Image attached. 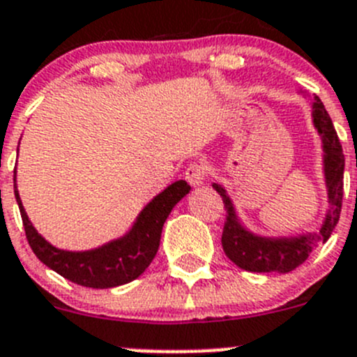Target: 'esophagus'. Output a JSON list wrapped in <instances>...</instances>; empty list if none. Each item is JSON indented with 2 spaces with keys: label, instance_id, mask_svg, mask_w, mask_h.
<instances>
[{
  "label": "esophagus",
  "instance_id": "obj_1",
  "mask_svg": "<svg viewBox=\"0 0 357 357\" xmlns=\"http://www.w3.org/2000/svg\"><path fill=\"white\" fill-rule=\"evenodd\" d=\"M207 171H209V169H207L206 162H192L185 171L186 181L192 186L204 185V181H206L207 178Z\"/></svg>",
  "mask_w": 357,
  "mask_h": 357
}]
</instances>
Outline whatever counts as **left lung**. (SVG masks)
Wrapping results in <instances>:
<instances>
[{"label":"left lung","instance_id":"left-lung-1","mask_svg":"<svg viewBox=\"0 0 357 357\" xmlns=\"http://www.w3.org/2000/svg\"><path fill=\"white\" fill-rule=\"evenodd\" d=\"M312 116L314 126L323 137L324 176H326L328 185V202H330V211H328L323 227L317 234H307L289 238L256 237L238 223L234 204H231L227 192L220 185H213L223 199L225 211H227L223 235H221L223 251L235 265L244 268V271L279 272V274L295 271L296 266L302 265L309 258V255L317 244L326 242L330 238L331 231L337 227L342 211V197H344V151H342V144L333 122H331L326 108L317 96H314Z\"/></svg>","mask_w":357,"mask_h":357}]
</instances>
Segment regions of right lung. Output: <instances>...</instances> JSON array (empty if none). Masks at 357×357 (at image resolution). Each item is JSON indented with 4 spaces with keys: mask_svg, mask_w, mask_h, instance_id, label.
<instances>
[{
    "mask_svg": "<svg viewBox=\"0 0 357 357\" xmlns=\"http://www.w3.org/2000/svg\"><path fill=\"white\" fill-rule=\"evenodd\" d=\"M13 188L26 238L38 259L68 281L96 289L127 284L146 271L160 245L165 220L172 207L190 192V185L183 179L172 183L141 211L132 230L126 237L116 238L92 251L73 252L54 248L34 230L20 202L17 186L13 185Z\"/></svg>",
    "mask_w": 357,
    "mask_h": 357,
    "instance_id": "obj_1",
    "label": "right lung"
}]
</instances>
